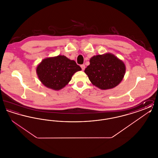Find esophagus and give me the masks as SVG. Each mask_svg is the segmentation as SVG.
Returning a JSON list of instances; mask_svg holds the SVG:
<instances>
[{
    "label": "esophagus",
    "instance_id": "obj_1",
    "mask_svg": "<svg viewBox=\"0 0 158 158\" xmlns=\"http://www.w3.org/2000/svg\"><path fill=\"white\" fill-rule=\"evenodd\" d=\"M81 67L82 68V70H85V64H82V65H81Z\"/></svg>",
    "mask_w": 158,
    "mask_h": 158
}]
</instances>
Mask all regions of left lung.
I'll return each mask as SVG.
<instances>
[{"label": "left lung", "mask_w": 158, "mask_h": 158, "mask_svg": "<svg viewBox=\"0 0 158 158\" xmlns=\"http://www.w3.org/2000/svg\"><path fill=\"white\" fill-rule=\"evenodd\" d=\"M90 64L85 70L91 83L98 88L106 90L117 86L123 80L126 66L123 61L113 54L93 56Z\"/></svg>", "instance_id": "1"}]
</instances>
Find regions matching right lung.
Segmentation results:
<instances>
[{"instance_id": "add662e5", "label": "right lung", "mask_w": 158, "mask_h": 158, "mask_svg": "<svg viewBox=\"0 0 158 158\" xmlns=\"http://www.w3.org/2000/svg\"><path fill=\"white\" fill-rule=\"evenodd\" d=\"M81 68L74 60L64 56L46 58L38 65L37 73L40 81L46 87L60 90L68 85L72 77Z\"/></svg>"}]
</instances>
